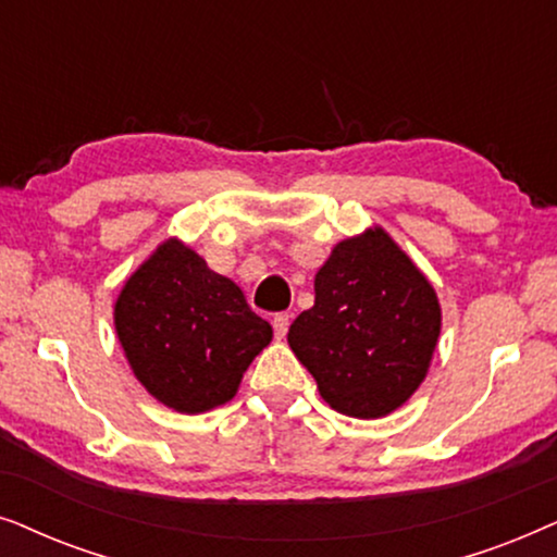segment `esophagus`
Listing matches in <instances>:
<instances>
[{
  "label": "esophagus",
  "instance_id": "1",
  "mask_svg": "<svg viewBox=\"0 0 557 557\" xmlns=\"http://www.w3.org/2000/svg\"><path fill=\"white\" fill-rule=\"evenodd\" d=\"M290 313H277L272 318V325H274V336L277 338H285L287 336V329H290Z\"/></svg>",
  "mask_w": 557,
  "mask_h": 557
}]
</instances>
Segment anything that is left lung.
Returning <instances> with one entry per match:
<instances>
[{
    "label": "left lung",
    "instance_id": "left-lung-1",
    "mask_svg": "<svg viewBox=\"0 0 557 557\" xmlns=\"http://www.w3.org/2000/svg\"><path fill=\"white\" fill-rule=\"evenodd\" d=\"M441 306L425 274L382 228L336 244L315 274V306L287 344L333 410L382 418L425 380Z\"/></svg>",
    "mask_w": 557,
    "mask_h": 557
}]
</instances>
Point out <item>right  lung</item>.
<instances>
[{
  "label": "right lung",
  "mask_w": 557,
  "mask_h": 557,
  "mask_svg": "<svg viewBox=\"0 0 557 557\" xmlns=\"http://www.w3.org/2000/svg\"><path fill=\"white\" fill-rule=\"evenodd\" d=\"M135 376L177 412H206L236 395L272 325L224 274L170 239L132 274L114 308Z\"/></svg>",
  "instance_id": "obj_1"
}]
</instances>
